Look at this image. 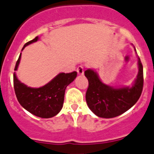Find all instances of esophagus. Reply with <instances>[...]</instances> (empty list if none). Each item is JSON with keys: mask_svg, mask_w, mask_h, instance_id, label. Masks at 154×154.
<instances>
[{"mask_svg": "<svg viewBox=\"0 0 154 154\" xmlns=\"http://www.w3.org/2000/svg\"><path fill=\"white\" fill-rule=\"evenodd\" d=\"M77 74H79V75H83V74H84V67H83L82 65L78 66V67L77 68Z\"/></svg>", "mask_w": 154, "mask_h": 154, "instance_id": "34e87169", "label": "esophagus"}]
</instances>
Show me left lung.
Here are the masks:
<instances>
[{
  "mask_svg": "<svg viewBox=\"0 0 154 154\" xmlns=\"http://www.w3.org/2000/svg\"><path fill=\"white\" fill-rule=\"evenodd\" d=\"M138 74L131 87L115 88L103 84L93 70H85L89 82L86 101L96 116L105 119L119 116L131 109L137 102L143 86V65L138 57Z\"/></svg>",
  "mask_w": 154,
  "mask_h": 154,
  "instance_id": "1",
  "label": "left lung"
}]
</instances>
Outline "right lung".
I'll use <instances>...</instances> for the list:
<instances>
[{
    "mask_svg": "<svg viewBox=\"0 0 154 154\" xmlns=\"http://www.w3.org/2000/svg\"><path fill=\"white\" fill-rule=\"evenodd\" d=\"M38 40L36 36L34 39L24 45L26 46ZM22 49V50H23ZM21 58L20 54L16 63L14 70H17ZM77 72L60 73L49 83L39 88L27 87L17 79L14 74V87L17 100L20 104L32 115L43 119H48L59 113L63 107L65 89L77 77Z\"/></svg>",
    "mask_w": 154,
    "mask_h": 154,
    "instance_id": "obj_1",
    "label": "right lung"
}]
</instances>
